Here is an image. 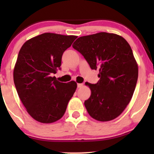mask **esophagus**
Wrapping results in <instances>:
<instances>
[{"label":"esophagus","instance_id":"1","mask_svg":"<svg viewBox=\"0 0 154 154\" xmlns=\"http://www.w3.org/2000/svg\"><path fill=\"white\" fill-rule=\"evenodd\" d=\"M77 86H78V88H82L83 86V83H78Z\"/></svg>","mask_w":154,"mask_h":154}]
</instances>
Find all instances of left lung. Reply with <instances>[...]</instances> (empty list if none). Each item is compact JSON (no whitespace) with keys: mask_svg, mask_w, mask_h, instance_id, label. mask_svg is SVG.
I'll use <instances>...</instances> for the list:
<instances>
[{"mask_svg":"<svg viewBox=\"0 0 154 154\" xmlns=\"http://www.w3.org/2000/svg\"><path fill=\"white\" fill-rule=\"evenodd\" d=\"M72 46L90 68L99 70L97 83H85L91 90L84 102L88 113L99 121L117 118L131 100L138 78V66L129 43L121 35L100 32L80 37Z\"/></svg>","mask_w":154,"mask_h":154,"instance_id":"obj_1","label":"left lung"}]
</instances>
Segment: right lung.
<instances>
[{
	"label": "right lung",
	"mask_w": 154,
	"mask_h": 154,
	"mask_svg": "<svg viewBox=\"0 0 154 154\" xmlns=\"http://www.w3.org/2000/svg\"><path fill=\"white\" fill-rule=\"evenodd\" d=\"M76 38L45 33L25 42L19 52L14 83L22 104L35 121L54 123L66 111L77 83H61L52 75L60 69L63 53Z\"/></svg>",
	"instance_id": "add662e5"
}]
</instances>
